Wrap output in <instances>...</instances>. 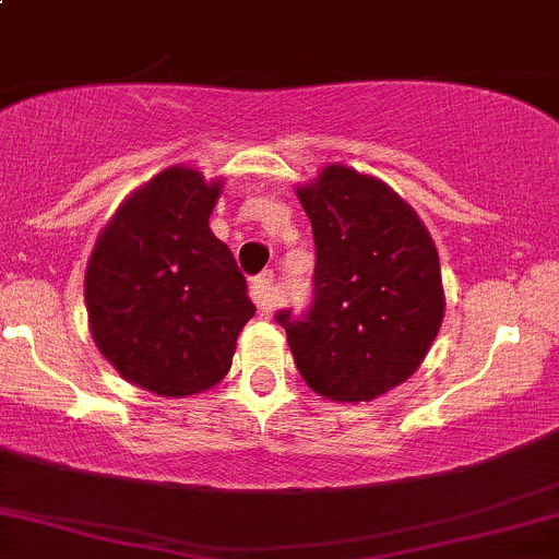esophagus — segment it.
Listing matches in <instances>:
<instances>
[{
	"label": "esophagus",
	"mask_w": 559,
	"mask_h": 559,
	"mask_svg": "<svg viewBox=\"0 0 559 559\" xmlns=\"http://www.w3.org/2000/svg\"><path fill=\"white\" fill-rule=\"evenodd\" d=\"M249 294H252L258 310L271 312L273 310V273L265 271L254 275V278L249 281Z\"/></svg>",
	"instance_id": "obj_1"
}]
</instances>
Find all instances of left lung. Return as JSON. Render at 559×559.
Returning a JSON list of instances; mask_svg holds the SVG:
<instances>
[{"mask_svg": "<svg viewBox=\"0 0 559 559\" xmlns=\"http://www.w3.org/2000/svg\"><path fill=\"white\" fill-rule=\"evenodd\" d=\"M297 197L316 239V294L301 318L275 320L307 386L370 402L418 370L441 329L439 252L394 189L346 165L323 168Z\"/></svg>", "mask_w": 559, "mask_h": 559, "instance_id": "1", "label": "left lung"}]
</instances>
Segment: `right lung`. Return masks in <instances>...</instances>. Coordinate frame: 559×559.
<instances>
[{"instance_id":"right-lung-1","label":"right lung","mask_w":559,"mask_h":559,"mask_svg":"<svg viewBox=\"0 0 559 559\" xmlns=\"http://www.w3.org/2000/svg\"><path fill=\"white\" fill-rule=\"evenodd\" d=\"M223 181L173 165L110 217L86 265L96 349L126 381L189 396L223 381L254 316L234 254L210 230Z\"/></svg>"}]
</instances>
